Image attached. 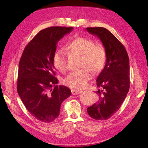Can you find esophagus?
Wrapping results in <instances>:
<instances>
[{
  "label": "esophagus",
  "instance_id": "esophagus-1",
  "mask_svg": "<svg viewBox=\"0 0 148 148\" xmlns=\"http://www.w3.org/2000/svg\"><path fill=\"white\" fill-rule=\"evenodd\" d=\"M81 92H82V91L81 90H77V89H71V93L73 95H79Z\"/></svg>",
  "mask_w": 148,
  "mask_h": 148
}]
</instances>
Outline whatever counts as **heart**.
Returning <instances> with one entry per match:
<instances>
[{"mask_svg": "<svg viewBox=\"0 0 148 148\" xmlns=\"http://www.w3.org/2000/svg\"><path fill=\"white\" fill-rule=\"evenodd\" d=\"M66 49L69 52L82 57L79 71L71 72L64 79L66 86L73 89H83L86 87L94 73L100 71L106 64L107 55L105 48L100 44H95L92 40L84 37H77L66 44ZM53 64L60 72L67 69L66 57L62 50L56 51L53 56Z\"/></svg>", "mask_w": 148, "mask_h": 148, "instance_id": "1", "label": "heart"}]
</instances>
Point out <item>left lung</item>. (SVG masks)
Segmentation results:
<instances>
[{
  "label": "left lung",
  "instance_id": "left-lung-1",
  "mask_svg": "<svg viewBox=\"0 0 148 148\" xmlns=\"http://www.w3.org/2000/svg\"><path fill=\"white\" fill-rule=\"evenodd\" d=\"M86 30L100 39L107 55L106 65L96 80L97 87L102 88L96 91L99 99L87 112L92 119L104 120L120 109L129 91V58L123 44L108 29L89 27Z\"/></svg>",
  "mask_w": 148,
  "mask_h": 148
}]
</instances>
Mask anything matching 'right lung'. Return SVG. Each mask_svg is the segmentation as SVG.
I'll use <instances>...</instances> for the list:
<instances>
[{
    "instance_id": "right-lung-1",
    "label": "right lung",
    "mask_w": 148,
    "mask_h": 148,
    "mask_svg": "<svg viewBox=\"0 0 148 148\" xmlns=\"http://www.w3.org/2000/svg\"><path fill=\"white\" fill-rule=\"evenodd\" d=\"M73 27L44 29L28 44L18 65L17 92L29 112L45 123L55 120L62 103L71 95L70 89L57 85L53 56L56 44Z\"/></svg>"
}]
</instances>
